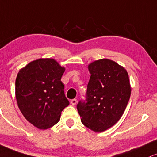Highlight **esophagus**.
<instances>
[{"label":"esophagus","mask_w":157,"mask_h":157,"mask_svg":"<svg viewBox=\"0 0 157 157\" xmlns=\"http://www.w3.org/2000/svg\"><path fill=\"white\" fill-rule=\"evenodd\" d=\"M77 103V100L76 99H74L71 100V104L72 105H75Z\"/></svg>","instance_id":"esophagus-1"}]
</instances>
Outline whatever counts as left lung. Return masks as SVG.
<instances>
[{"label":"left lung","mask_w":157,"mask_h":157,"mask_svg":"<svg viewBox=\"0 0 157 157\" xmlns=\"http://www.w3.org/2000/svg\"><path fill=\"white\" fill-rule=\"evenodd\" d=\"M88 69L91 75L86 101H80L77 109L83 125L96 132H101L121 118L132 88L125 68L112 60H95L88 64Z\"/></svg>","instance_id":"1"}]
</instances>
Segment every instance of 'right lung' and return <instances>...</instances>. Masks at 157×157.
<instances>
[{"instance_id":"right-lung-1","label":"right lung","mask_w":157,"mask_h":157,"mask_svg":"<svg viewBox=\"0 0 157 157\" xmlns=\"http://www.w3.org/2000/svg\"><path fill=\"white\" fill-rule=\"evenodd\" d=\"M65 67L53 58H39L22 68L15 82V96L26 120L39 129H48L59 121L69 105L61 82Z\"/></svg>"}]
</instances>
